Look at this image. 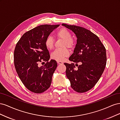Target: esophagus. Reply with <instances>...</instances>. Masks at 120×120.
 Here are the masks:
<instances>
[{
    "instance_id": "34e87169",
    "label": "esophagus",
    "mask_w": 120,
    "mask_h": 120,
    "mask_svg": "<svg viewBox=\"0 0 120 120\" xmlns=\"http://www.w3.org/2000/svg\"><path fill=\"white\" fill-rule=\"evenodd\" d=\"M57 63L58 64H63V61H57Z\"/></svg>"
}]
</instances>
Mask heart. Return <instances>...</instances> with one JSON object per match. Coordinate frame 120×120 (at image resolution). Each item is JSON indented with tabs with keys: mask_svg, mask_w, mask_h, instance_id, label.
<instances>
[{
	"mask_svg": "<svg viewBox=\"0 0 120 120\" xmlns=\"http://www.w3.org/2000/svg\"><path fill=\"white\" fill-rule=\"evenodd\" d=\"M58 38H63L61 46L64 47L61 49H56L52 53L51 58L52 60L57 61H62L65 57L68 56L69 50L66 47L69 49H72L75 46V39L71 37V34L67 29L61 28L58 30L56 34ZM45 45L47 49L51 50L54 46V40L53 38L49 36L45 40Z\"/></svg>",
	"mask_w": 120,
	"mask_h": 120,
	"instance_id": "1",
	"label": "heart"
}]
</instances>
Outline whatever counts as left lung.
Returning a JSON list of instances; mask_svg holds the SVG:
<instances>
[{
  "label": "left lung",
  "instance_id": "8db88e82",
  "mask_svg": "<svg viewBox=\"0 0 120 120\" xmlns=\"http://www.w3.org/2000/svg\"><path fill=\"white\" fill-rule=\"evenodd\" d=\"M73 31L77 38L74 53L69 60L74 63H64L66 75L75 91L85 93L92 89L99 81L107 63L106 50L97 35L86 29L63 23Z\"/></svg>",
  "mask_w": 120,
  "mask_h": 120
}]
</instances>
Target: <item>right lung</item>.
I'll list each match as a JSON object with an SVG mask.
<instances>
[{
	"label": "right lung",
	"mask_w": 120,
	"mask_h": 120,
	"mask_svg": "<svg viewBox=\"0 0 120 120\" xmlns=\"http://www.w3.org/2000/svg\"><path fill=\"white\" fill-rule=\"evenodd\" d=\"M59 25H39L25 32L16 43L14 67L21 81L32 92L42 93L50 86L57 64L55 60L49 61L50 55L45 42L50 32ZM43 61L47 63L39 67V63Z\"/></svg>",
	"instance_id": "1"
}]
</instances>
